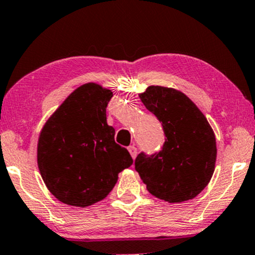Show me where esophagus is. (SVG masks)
Returning a JSON list of instances; mask_svg holds the SVG:
<instances>
[{
  "label": "esophagus",
  "instance_id": "obj_1",
  "mask_svg": "<svg viewBox=\"0 0 255 255\" xmlns=\"http://www.w3.org/2000/svg\"><path fill=\"white\" fill-rule=\"evenodd\" d=\"M128 151H129L131 158L134 159V158L136 157V147H135V146H129V147H128Z\"/></svg>",
  "mask_w": 255,
  "mask_h": 255
}]
</instances>
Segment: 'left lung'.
Listing matches in <instances>:
<instances>
[{"mask_svg": "<svg viewBox=\"0 0 255 255\" xmlns=\"http://www.w3.org/2000/svg\"><path fill=\"white\" fill-rule=\"evenodd\" d=\"M162 122L165 142L153 154H137L135 170L152 195L168 203L195 198L211 180L217 147L209 121L181 91L148 86L139 95Z\"/></svg>", "mask_w": 255, "mask_h": 255, "instance_id": "left-lung-1", "label": "left lung"}]
</instances>
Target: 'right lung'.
Instances as JSON below:
<instances>
[{
    "mask_svg": "<svg viewBox=\"0 0 255 255\" xmlns=\"http://www.w3.org/2000/svg\"><path fill=\"white\" fill-rule=\"evenodd\" d=\"M113 92L95 83L73 91L39 134L37 162L48 189L61 203L86 207L103 200L119 172L133 164L107 124Z\"/></svg>",
    "mask_w": 255,
    "mask_h": 255,
    "instance_id": "right-lung-1",
    "label": "right lung"
}]
</instances>
